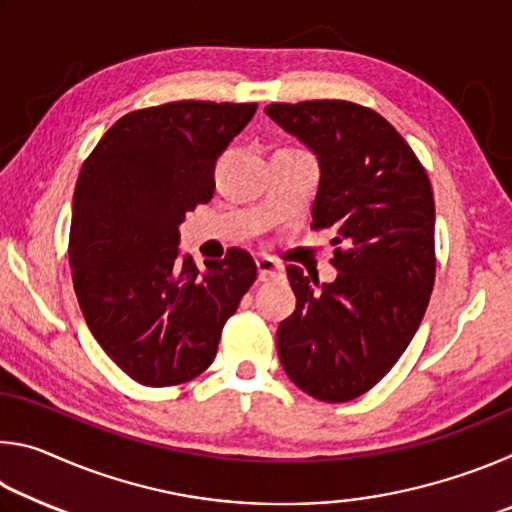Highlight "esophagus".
Listing matches in <instances>:
<instances>
[{
	"label": "esophagus",
	"mask_w": 512,
	"mask_h": 512,
	"mask_svg": "<svg viewBox=\"0 0 512 512\" xmlns=\"http://www.w3.org/2000/svg\"><path fill=\"white\" fill-rule=\"evenodd\" d=\"M257 271H259V280L266 282V280H271V277L282 273V264L275 262L273 257H259L257 259Z\"/></svg>",
	"instance_id": "obj_1"
}]
</instances>
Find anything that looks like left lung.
<instances>
[{"mask_svg": "<svg viewBox=\"0 0 512 512\" xmlns=\"http://www.w3.org/2000/svg\"><path fill=\"white\" fill-rule=\"evenodd\" d=\"M266 115L320 162L311 228H334L339 277L289 266L296 311L277 327L289 379L320 402H350L409 348L436 282V207L427 171L404 137L352 101L271 103Z\"/></svg>", "mask_w": 512, "mask_h": 512, "instance_id": "8db88e82", "label": "left lung"}]
</instances>
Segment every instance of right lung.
<instances>
[{
	"label": "right lung",
	"instance_id": "1",
	"mask_svg": "<svg viewBox=\"0 0 512 512\" xmlns=\"http://www.w3.org/2000/svg\"><path fill=\"white\" fill-rule=\"evenodd\" d=\"M257 103L171 101L117 119L83 162L74 189L69 266L103 352L144 386L201 375L223 325L257 280L230 248L201 273L178 259V225L214 194V164Z\"/></svg>",
	"mask_w": 512,
	"mask_h": 512
}]
</instances>
